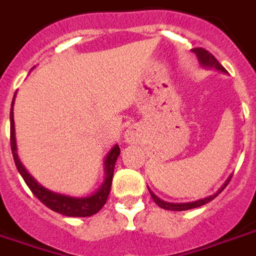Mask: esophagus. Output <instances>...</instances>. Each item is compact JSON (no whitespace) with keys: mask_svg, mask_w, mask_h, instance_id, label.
<instances>
[{"mask_svg":"<svg viewBox=\"0 0 256 256\" xmlns=\"http://www.w3.org/2000/svg\"><path fill=\"white\" fill-rule=\"evenodd\" d=\"M139 130L136 126H130V130H126V135H124V139H126V143H136L138 139H139Z\"/></svg>","mask_w":256,"mask_h":256,"instance_id":"obj_1","label":"esophagus"}]
</instances>
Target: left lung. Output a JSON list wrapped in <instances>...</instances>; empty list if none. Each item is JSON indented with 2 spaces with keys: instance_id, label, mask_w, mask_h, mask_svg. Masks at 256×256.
<instances>
[{
  "instance_id": "1",
  "label": "left lung",
  "mask_w": 256,
  "mask_h": 256,
  "mask_svg": "<svg viewBox=\"0 0 256 256\" xmlns=\"http://www.w3.org/2000/svg\"><path fill=\"white\" fill-rule=\"evenodd\" d=\"M196 55H197V59H198L200 64L205 68H214L217 71H222L224 74H226V70L224 67L220 64V63L217 62V59L213 56L212 54L206 51V50H204V48H193L192 50ZM230 178H232V174H230L228 178L226 180V182L220 186V189L217 190L216 193L212 194V196H208V197H205V198H201V200H197V201H192V202H167L164 200H160L156 194H154V192L151 189L150 190V193H151V197L152 200L155 201L158 206H160L163 209H167V210H189V209H194V208H198V206H202L205 204H208L209 201H212L213 198H216L218 194L222 193V190L226 189V186L230 184Z\"/></svg>"
}]
</instances>
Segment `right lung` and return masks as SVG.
<instances>
[{"instance_id": "1", "label": "right lung", "mask_w": 256, "mask_h": 256, "mask_svg": "<svg viewBox=\"0 0 256 256\" xmlns=\"http://www.w3.org/2000/svg\"><path fill=\"white\" fill-rule=\"evenodd\" d=\"M14 98L16 94L13 97L10 108V147L13 159L16 163V167L21 176L24 178L26 184L30 189V192L42 201V202L50 208L54 212H58L63 216L68 217H89L100 212V209L102 208L106 202L109 193H110V186H112L113 172H114V164L118 155H120V147L118 144H114L110 151L106 154V158L104 160V182L100 185V188L94 193L86 197H72V196H66V194L55 193L52 190L46 189L26 172V168L22 166L18 154H17V144H16V130H14V118H13V105H14Z\"/></svg>"}]
</instances>
